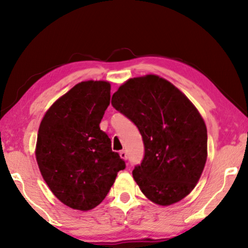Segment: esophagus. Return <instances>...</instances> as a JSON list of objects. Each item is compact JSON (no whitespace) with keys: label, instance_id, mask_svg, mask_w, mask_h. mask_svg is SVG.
Segmentation results:
<instances>
[{"label":"esophagus","instance_id":"34e87169","mask_svg":"<svg viewBox=\"0 0 248 248\" xmlns=\"http://www.w3.org/2000/svg\"><path fill=\"white\" fill-rule=\"evenodd\" d=\"M120 155H121V158H122V159H124V160H127V158H128V154H127V151H126V150H122V151L120 152Z\"/></svg>","mask_w":248,"mask_h":248}]
</instances>
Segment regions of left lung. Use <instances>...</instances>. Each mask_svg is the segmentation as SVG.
Wrapping results in <instances>:
<instances>
[{"instance_id": "1", "label": "left lung", "mask_w": 248, "mask_h": 248, "mask_svg": "<svg viewBox=\"0 0 248 248\" xmlns=\"http://www.w3.org/2000/svg\"><path fill=\"white\" fill-rule=\"evenodd\" d=\"M111 105L142 135L144 157L132 172L142 193L165 206L188 195L208 155L206 126L194 105L155 74L127 80L113 94Z\"/></svg>"}]
</instances>
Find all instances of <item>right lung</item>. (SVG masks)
Returning a JSON list of instances; mask_svg holds the SVG:
<instances>
[{
  "label": "right lung",
  "mask_w": 248,
  "mask_h": 248,
  "mask_svg": "<svg viewBox=\"0 0 248 248\" xmlns=\"http://www.w3.org/2000/svg\"><path fill=\"white\" fill-rule=\"evenodd\" d=\"M109 100V82L83 81L59 98L39 125V170L53 194L72 209L96 208L125 168L99 127Z\"/></svg>",
  "instance_id": "obj_1"
}]
</instances>
